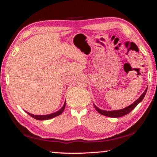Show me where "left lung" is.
I'll return each instance as SVG.
<instances>
[{"label":"left lung","instance_id":"obj_1","mask_svg":"<svg viewBox=\"0 0 157 157\" xmlns=\"http://www.w3.org/2000/svg\"><path fill=\"white\" fill-rule=\"evenodd\" d=\"M147 88L146 89V90L144 91V92L141 94V96L139 97L138 99L135 101L132 104H131L130 106H128L126 108L120 109V110H117V111H104L101 110V109H98V107H96L95 105H94V107H95L96 110L98 111V113H101V114L106 116V117H113V118H118V117H121L123 116H125L129 112H131L133 109H134L135 107H136L137 105H138L139 103H140L141 101L143 100V98H144L145 94L147 93Z\"/></svg>","mask_w":157,"mask_h":157}]
</instances>
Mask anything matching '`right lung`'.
<instances>
[{
  "label": "right lung",
  "instance_id": "right-lung-1",
  "mask_svg": "<svg viewBox=\"0 0 157 157\" xmlns=\"http://www.w3.org/2000/svg\"><path fill=\"white\" fill-rule=\"evenodd\" d=\"M65 106H66V102H65V104H64L63 106L62 107V108L60 109L59 111H58L57 112L51 113V114H48V115H34V114H32V113H30L29 112H27V113H28V114L31 116V117H33V118H34V119H36L37 120H48V119H52V118L57 117V116H59L60 114H61L62 112L64 111Z\"/></svg>",
  "mask_w": 157,
  "mask_h": 157
}]
</instances>
